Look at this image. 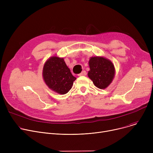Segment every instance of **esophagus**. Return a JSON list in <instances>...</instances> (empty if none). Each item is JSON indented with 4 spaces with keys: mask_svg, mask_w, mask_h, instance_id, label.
Here are the masks:
<instances>
[{
    "mask_svg": "<svg viewBox=\"0 0 153 153\" xmlns=\"http://www.w3.org/2000/svg\"><path fill=\"white\" fill-rule=\"evenodd\" d=\"M87 74V73H86V71H83L81 73H80L78 76H85Z\"/></svg>",
    "mask_w": 153,
    "mask_h": 153,
    "instance_id": "1",
    "label": "esophagus"
}]
</instances>
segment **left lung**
<instances>
[{
  "mask_svg": "<svg viewBox=\"0 0 153 153\" xmlns=\"http://www.w3.org/2000/svg\"><path fill=\"white\" fill-rule=\"evenodd\" d=\"M89 65L88 77L99 89H105L113 81L115 69L110 60L102 56H94L90 58Z\"/></svg>",
  "mask_w": 153,
  "mask_h": 153,
  "instance_id": "left-lung-1",
  "label": "left lung"
}]
</instances>
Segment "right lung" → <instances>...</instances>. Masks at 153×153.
<instances>
[{
	"label": "right lung",
	"instance_id": "obj_1",
	"mask_svg": "<svg viewBox=\"0 0 153 153\" xmlns=\"http://www.w3.org/2000/svg\"><path fill=\"white\" fill-rule=\"evenodd\" d=\"M43 78L46 85L53 91L64 95L72 88L76 79L71 74L63 58L51 56L45 62L43 69Z\"/></svg>",
	"mask_w": 153,
	"mask_h": 153
}]
</instances>
